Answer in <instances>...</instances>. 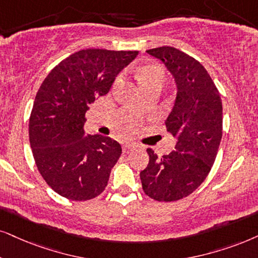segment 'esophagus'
Wrapping results in <instances>:
<instances>
[{"label":"esophagus","instance_id":"1","mask_svg":"<svg viewBox=\"0 0 258 258\" xmlns=\"http://www.w3.org/2000/svg\"><path fill=\"white\" fill-rule=\"evenodd\" d=\"M135 148H136L135 144H125L122 146V152L128 153V152H131L132 150H135Z\"/></svg>","mask_w":258,"mask_h":258}]
</instances>
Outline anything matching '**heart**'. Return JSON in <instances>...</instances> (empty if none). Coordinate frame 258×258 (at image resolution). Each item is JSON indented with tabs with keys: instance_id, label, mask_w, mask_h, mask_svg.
Wrapping results in <instances>:
<instances>
[{
	"instance_id": "obj_1",
	"label": "heart",
	"mask_w": 258,
	"mask_h": 258,
	"mask_svg": "<svg viewBox=\"0 0 258 258\" xmlns=\"http://www.w3.org/2000/svg\"><path fill=\"white\" fill-rule=\"evenodd\" d=\"M120 80V77H118L116 82ZM138 80L139 83L142 84V87L144 88H149V87H153V86H163L165 80V73L164 69L158 64H146L142 69L139 70L138 73ZM132 123H130L131 126Z\"/></svg>"
}]
</instances>
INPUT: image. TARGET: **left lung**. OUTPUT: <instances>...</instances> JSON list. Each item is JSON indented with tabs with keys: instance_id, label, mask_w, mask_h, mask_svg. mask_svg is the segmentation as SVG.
I'll list each match as a JSON object with an SVG mask.
<instances>
[{
	"instance_id": "obj_1",
	"label": "left lung",
	"mask_w": 258,
	"mask_h": 258,
	"mask_svg": "<svg viewBox=\"0 0 258 258\" xmlns=\"http://www.w3.org/2000/svg\"><path fill=\"white\" fill-rule=\"evenodd\" d=\"M146 52L162 60L175 78L177 96L165 126L177 143L176 150L162 157L146 150L149 164L140 180L146 195L170 202L193 193L210 174L223 136V105L200 61L171 46Z\"/></svg>"
}]
</instances>
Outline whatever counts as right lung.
<instances>
[{
	"label": "right lung",
	"instance_id": "right-lung-1",
	"mask_svg": "<svg viewBox=\"0 0 258 258\" xmlns=\"http://www.w3.org/2000/svg\"><path fill=\"white\" fill-rule=\"evenodd\" d=\"M137 54L103 48L75 52L39 88L29 116V143L42 178L61 197L86 201L105 190L121 146L109 137L84 135L86 112Z\"/></svg>",
	"mask_w": 258,
	"mask_h": 258
}]
</instances>
